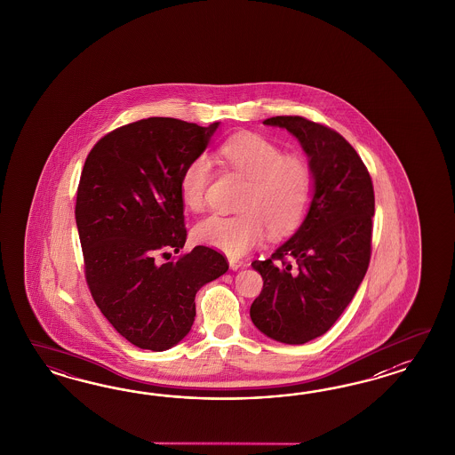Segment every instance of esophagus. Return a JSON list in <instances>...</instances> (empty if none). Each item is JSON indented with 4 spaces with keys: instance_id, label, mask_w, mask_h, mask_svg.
Segmentation results:
<instances>
[{
    "instance_id": "34e87169",
    "label": "esophagus",
    "mask_w": 455,
    "mask_h": 455,
    "mask_svg": "<svg viewBox=\"0 0 455 455\" xmlns=\"http://www.w3.org/2000/svg\"><path fill=\"white\" fill-rule=\"evenodd\" d=\"M228 265H230V268H232V270H238L240 267H243V260H240V259H234V257H230V259H228Z\"/></svg>"
}]
</instances>
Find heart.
Returning <instances> with one entry per match:
<instances>
[{"label": "heart", "mask_w": 455, "mask_h": 455, "mask_svg": "<svg viewBox=\"0 0 455 455\" xmlns=\"http://www.w3.org/2000/svg\"><path fill=\"white\" fill-rule=\"evenodd\" d=\"M219 158L243 175L248 187L238 215L213 213L196 223L193 236L198 243L240 257L262 243L267 232L283 236L305 220L314 198V172L297 155H283L268 138L242 133L228 138L219 148ZM212 166L205 156H196L183 170L180 196L192 212L207 205Z\"/></svg>", "instance_id": "obj_1"}]
</instances>
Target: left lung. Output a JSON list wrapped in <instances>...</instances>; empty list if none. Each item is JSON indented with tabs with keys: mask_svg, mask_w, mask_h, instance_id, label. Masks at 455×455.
I'll use <instances>...</instances> for the list:
<instances>
[{
	"mask_svg": "<svg viewBox=\"0 0 455 455\" xmlns=\"http://www.w3.org/2000/svg\"><path fill=\"white\" fill-rule=\"evenodd\" d=\"M310 158L314 198L300 228L267 260L263 289L250 307L259 331L276 342L305 344L331 329L352 302L372 253V179L340 133L303 116H272Z\"/></svg>",
	"mask_w": 455,
	"mask_h": 455,
	"instance_id": "8db88e82",
	"label": "left lung"
}]
</instances>
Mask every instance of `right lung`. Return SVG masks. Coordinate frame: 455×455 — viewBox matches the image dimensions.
Returning a JSON list of instances; mask_svg holds the SVG:
<instances>
[{
  "instance_id": "obj_1",
  "label": "right lung",
  "mask_w": 455,
  "mask_h": 455,
  "mask_svg": "<svg viewBox=\"0 0 455 455\" xmlns=\"http://www.w3.org/2000/svg\"><path fill=\"white\" fill-rule=\"evenodd\" d=\"M219 128L152 116L124 124L88 153L76 192L84 278L93 300L130 344L162 352L190 331L195 295L228 270L223 253L187 240L180 179Z\"/></svg>"
}]
</instances>
